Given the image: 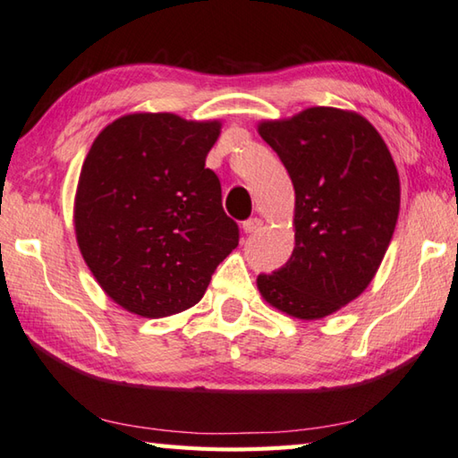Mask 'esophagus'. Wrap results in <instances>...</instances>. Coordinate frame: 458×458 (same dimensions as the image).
<instances>
[{
	"mask_svg": "<svg viewBox=\"0 0 458 458\" xmlns=\"http://www.w3.org/2000/svg\"><path fill=\"white\" fill-rule=\"evenodd\" d=\"M261 225H263V221L261 219H257V217H251V219H247V221H243V231L245 233H255V231H259L261 229Z\"/></svg>",
	"mask_w": 458,
	"mask_h": 458,
	"instance_id": "34e87169",
	"label": "esophagus"
}]
</instances>
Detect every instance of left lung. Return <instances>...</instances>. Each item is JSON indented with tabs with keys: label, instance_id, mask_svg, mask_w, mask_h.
<instances>
[{
	"label": "left lung",
	"instance_id": "left-lung-1",
	"mask_svg": "<svg viewBox=\"0 0 458 458\" xmlns=\"http://www.w3.org/2000/svg\"><path fill=\"white\" fill-rule=\"evenodd\" d=\"M259 135L295 187V249L257 287L283 313L323 318L375 277L399 217V174L383 137L352 111L309 107L261 123Z\"/></svg>",
	"mask_w": 458,
	"mask_h": 458
}]
</instances>
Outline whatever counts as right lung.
<instances>
[{
	"label": "right lung",
	"instance_id": "add662e5",
	"mask_svg": "<svg viewBox=\"0 0 458 458\" xmlns=\"http://www.w3.org/2000/svg\"><path fill=\"white\" fill-rule=\"evenodd\" d=\"M219 122L174 114L115 119L93 141L75 195V235L101 289L129 313H181L239 245L205 157Z\"/></svg>",
	"mask_w": 458,
	"mask_h": 458
}]
</instances>
